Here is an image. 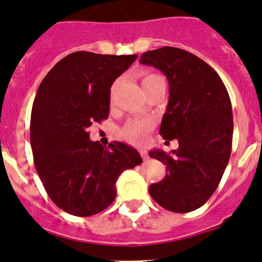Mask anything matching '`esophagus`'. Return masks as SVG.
I'll return each mask as SVG.
<instances>
[{
	"instance_id": "1",
	"label": "esophagus",
	"mask_w": 262,
	"mask_h": 262,
	"mask_svg": "<svg viewBox=\"0 0 262 262\" xmlns=\"http://www.w3.org/2000/svg\"><path fill=\"white\" fill-rule=\"evenodd\" d=\"M141 156H142V158H143L144 161H147V160H148V155L146 153V150L141 149Z\"/></svg>"
}]
</instances>
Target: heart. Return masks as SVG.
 <instances>
[{
    "label": "heart",
    "instance_id": "b5f03b06",
    "mask_svg": "<svg viewBox=\"0 0 262 262\" xmlns=\"http://www.w3.org/2000/svg\"><path fill=\"white\" fill-rule=\"evenodd\" d=\"M158 76L156 75H146L142 78V86L146 87L147 84H149L150 82L158 80ZM113 94H114V89H113ZM153 123L150 120H134L130 121L125 125V128L123 129V137L126 141L132 142L134 144H141L143 143V141L146 139L148 132L152 129Z\"/></svg>",
    "mask_w": 262,
    "mask_h": 262
}]
</instances>
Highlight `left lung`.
<instances>
[{
    "instance_id": "obj_1",
    "label": "left lung",
    "mask_w": 262,
    "mask_h": 262,
    "mask_svg": "<svg viewBox=\"0 0 262 262\" xmlns=\"http://www.w3.org/2000/svg\"><path fill=\"white\" fill-rule=\"evenodd\" d=\"M141 63L167 78L170 96L160 134L179 142L170 155L149 150V157L167 166L165 179L150 185L149 194L170 212L189 213L212 196L228 165L233 137L229 95L218 73L184 49L148 50Z\"/></svg>"
}]
</instances>
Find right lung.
<instances>
[{
  "label": "right lung",
  "instance_id": "obj_1",
  "mask_svg": "<svg viewBox=\"0 0 262 262\" xmlns=\"http://www.w3.org/2000/svg\"><path fill=\"white\" fill-rule=\"evenodd\" d=\"M138 55L68 54L44 77L31 110L30 143L36 172L55 205L77 216L106 209L124 170L141 165L121 142L102 147L87 129L109 118L110 87Z\"/></svg>",
  "mask_w": 262,
  "mask_h": 262
}]
</instances>
